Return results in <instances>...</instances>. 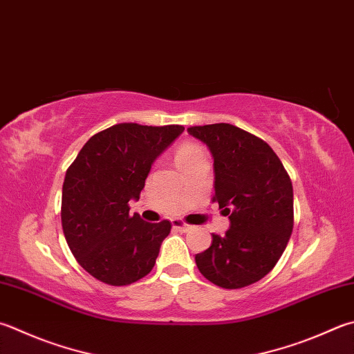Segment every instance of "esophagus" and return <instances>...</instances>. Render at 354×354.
Instances as JSON below:
<instances>
[{
	"mask_svg": "<svg viewBox=\"0 0 354 354\" xmlns=\"http://www.w3.org/2000/svg\"><path fill=\"white\" fill-rule=\"evenodd\" d=\"M172 228L177 230V231L186 232V231L192 230V226H191V225H188V223H185L183 220H180V218H174V220H172Z\"/></svg>",
	"mask_w": 354,
	"mask_h": 354,
	"instance_id": "obj_1",
	"label": "esophagus"
}]
</instances>
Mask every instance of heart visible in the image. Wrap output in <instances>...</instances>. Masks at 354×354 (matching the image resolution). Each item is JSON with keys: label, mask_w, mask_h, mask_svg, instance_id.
I'll list each match as a JSON object with an SVG mask.
<instances>
[{"label": "heart", "mask_w": 354, "mask_h": 354, "mask_svg": "<svg viewBox=\"0 0 354 354\" xmlns=\"http://www.w3.org/2000/svg\"><path fill=\"white\" fill-rule=\"evenodd\" d=\"M198 154H202V149H200L198 146L191 145V143H186V145H183L182 148H180V149L177 151L176 162H182V160L196 157V156H198Z\"/></svg>", "instance_id": "heart-1"}]
</instances>
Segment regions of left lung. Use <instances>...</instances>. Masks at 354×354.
I'll return each instance as SVG.
<instances>
[{"label": "left lung", "instance_id": "8db88e82", "mask_svg": "<svg viewBox=\"0 0 354 354\" xmlns=\"http://www.w3.org/2000/svg\"><path fill=\"white\" fill-rule=\"evenodd\" d=\"M214 157L216 194L231 226L196 256L209 282L237 290L259 282L274 268L295 225L292 185L281 158L262 138L230 123L191 126Z\"/></svg>", "mask_w": 354, "mask_h": 354}]
</instances>
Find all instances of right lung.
Masks as SVG:
<instances>
[{"mask_svg":"<svg viewBox=\"0 0 354 354\" xmlns=\"http://www.w3.org/2000/svg\"><path fill=\"white\" fill-rule=\"evenodd\" d=\"M183 126L118 123L92 136L66 171L62 226L73 257L97 281L123 286L149 274L169 220L129 214L154 160Z\"/></svg>","mask_w":354,"mask_h":354,"instance_id":"add662e5","label":"right lung"}]
</instances>
